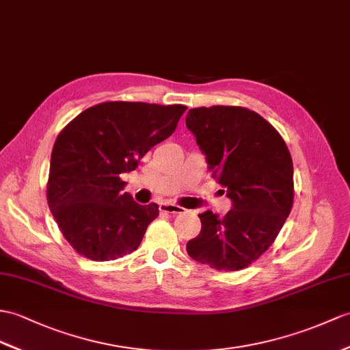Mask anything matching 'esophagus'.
I'll return each instance as SVG.
<instances>
[{
    "instance_id": "obj_1",
    "label": "esophagus",
    "mask_w": 350,
    "mask_h": 350,
    "mask_svg": "<svg viewBox=\"0 0 350 350\" xmlns=\"http://www.w3.org/2000/svg\"><path fill=\"white\" fill-rule=\"evenodd\" d=\"M159 212L170 213V215H178V213H183L185 208L177 206V204H167V202H162V204H159Z\"/></svg>"
}]
</instances>
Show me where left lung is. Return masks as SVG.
<instances>
[{"mask_svg":"<svg viewBox=\"0 0 350 350\" xmlns=\"http://www.w3.org/2000/svg\"><path fill=\"white\" fill-rule=\"evenodd\" d=\"M186 126L232 201L222 219L210 210L198 215L201 231L186 252L217 271L241 270L273 245L291 213L294 165L288 146L271 124L246 107L191 109Z\"/></svg>","mask_w":350,"mask_h":350,"instance_id":"8db88e82","label":"left lung"}]
</instances>
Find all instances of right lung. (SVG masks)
<instances>
[{
	"label": "right lung",
	"mask_w": 350,
	"mask_h": 350,
	"mask_svg": "<svg viewBox=\"0 0 350 350\" xmlns=\"http://www.w3.org/2000/svg\"><path fill=\"white\" fill-rule=\"evenodd\" d=\"M182 104L107 101L72 119L53 144L47 204L79 255L111 261L131 254L158 204L140 206L120 174L137 168L153 146L174 133Z\"/></svg>",
	"instance_id": "right-lung-1"
}]
</instances>
